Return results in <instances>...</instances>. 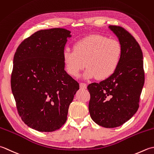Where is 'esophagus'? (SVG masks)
Wrapping results in <instances>:
<instances>
[{"mask_svg":"<svg viewBox=\"0 0 154 154\" xmlns=\"http://www.w3.org/2000/svg\"><path fill=\"white\" fill-rule=\"evenodd\" d=\"M86 87H87L86 84L83 83V82H82V83L80 84V88L81 89H86Z\"/></svg>","mask_w":154,"mask_h":154,"instance_id":"1","label":"esophagus"}]
</instances>
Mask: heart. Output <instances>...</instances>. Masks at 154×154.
<instances>
[{
    "mask_svg": "<svg viewBox=\"0 0 154 154\" xmlns=\"http://www.w3.org/2000/svg\"><path fill=\"white\" fill-rule=\"evenodd\" d=\"M122 56V48L118 40L92 34L75 43L74 51L66 48L62 60L66 72L71 76H79L86 64L85 79L96 76L98 80H106L117 70Z\"/></svg>",
    "mask_w": 154,
    "mask_h": 154,
    "instance_id": "b5f03b06",
    "label": "heart"
}]
</instances>
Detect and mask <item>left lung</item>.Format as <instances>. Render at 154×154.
I'll return each mask as SVG.
<instances>
[{"mask_svg":"<svg viewBox=\"0 0 154 154\" xmlns=\"http://www.w3.org/2000/svg\"><path fill=\"white\" fill-rule=\"evenodd\" d=\"M109 29L121 44L120 65L112 76L100 83L90 84L87 88L92 120L102 127L112 128L120 126L136 114L145 79L139 44L124 28L110 25Z\"/></svg>","mask_w":154,"mask_h":154,"instance_id":"obj_1","label":"left lung"}]
</instances>
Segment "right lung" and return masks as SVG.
Listing matches in <instances>:
<instances>
[{
    "label": "right lung",
    "instance_id": "add662e5",
    "mask_svg": "<svg viewBox=\"0 0 154 154\" xmlns=\"http://www.w3.org/2000/svg\"><path fill=\"white\" fill-rule=\"evenodd\" d=\"M70 31L38 30L21 42L13 59L11 89L22 120L42 132L60 128L79 84L64 70L62 54Z\"/></svg>",
    "mask_w": 154,
    "mask_h": 154
}]
</instances>
